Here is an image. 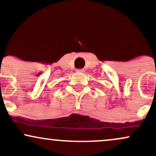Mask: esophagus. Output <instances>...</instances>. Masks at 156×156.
Wrapping results in <instances>:
<instances>
[{
  "label": "esophagus",
  "instance_id": "esophagus-1",
  "mask_svg": "<svg viewBox=\"0 0 156 156\" xmlns=\"http://www.w3.org/2000/svg\"><path fill=\"white\" fill-rule=\"evenodd\" d=\"M76 72H77V73H83L84 72H85V70H84L83 69H77Z\"/></svg>",
  "mask_w": 156,
  "mask_h": 156
}]
</instances>
